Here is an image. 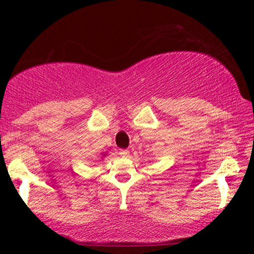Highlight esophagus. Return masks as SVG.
<instances>
[{"label":"esophagus","instance_id":"1","mask_svg":"<svg viewBox=\"0 0 254 254\" xmlns=\"http://www.w3.org/2000/svg\"><path fill=\"white\" fill-rule=\"evenodd\" d=\"M119 155L121 156V157H128V155H129V151L121 149V150L119 151Z\"/></svg>","mask_w":254,"mask_h":254}]
</instances>
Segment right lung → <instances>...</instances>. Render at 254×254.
Returning a JSON list of instances; mask_svg holds the SVG:
<instances>
[{
    "mask_svg": "<svg viewBox=\"0 0 254 254\" xmlns=\"http://www.w3.org/2000/svg\"><path fill=\"white\" fill-rule=\"evenodd\" d=\"M102 156H103V157H105V156H106V154H105V152H104V154H103Z\"/></svg>",
    "mask_w": 254,
    "mask_h": 254,
    "instance_id": "right-lung-1",
    "label": "right lung"
}]
</instances>
